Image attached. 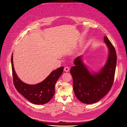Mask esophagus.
Segmentation results:
<instances>
[{"label": "esophagus", "instance_id": "1", "mask_svg": "<svg viewBox=\"0 0 127 127\" xmlns=\"http://www.w3.org/2000/svg\"><path fill=\"white\" fill-rule=\"evenodd\" d=\"M64 70L66 72H68L69 70V68L68 67H67V66H65V67L64 68Z\"/></svg>", "mask_w": 127, "mask_h": 127}]
</instances>
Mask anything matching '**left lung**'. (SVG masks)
Returning a JSON list of instances; mask_svg holds the SVG:
<instances>
[{
    "label": "left lung",
    "instance_id": "obj_1",
    "mask_svg": "<svg viewBox=\"0 0 127 127\" xmlns=\"http://www.w3.org/2000/svg\"><path fill=\"white\" fill-rule=\"evenodd\" d=\"M104 42L108 47L109 55L105 66L97 73H91L83 63L81 57L74 61L70 72L73 79V89L79 100L86 104L97 102L110 91L113 84L117 62L114 47L107 36Z\"/></svg>",
    "mask_w": 127,
    "mask_h": 127
}]
</instances>
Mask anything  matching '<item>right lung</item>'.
<instances>
[{"mask_svg":"<svg viewBox=\"0 0 127 127\" xmlns=\"http://www.w3.org/2000/svg\"><path fill=\"white\" fill-rule=\"evenodd\" d=\"M11 64L13 83L17 91L26 99L35 104H43L48 102L55 94V84L63 71L64 67L53 71L43 81L35 85H29L23 82L17 76L13 63Z\"/></svg>","mask_w":127,"mask_h":127,"instance_id":"right-lung-1","label":"right lung"}]
</instances>
